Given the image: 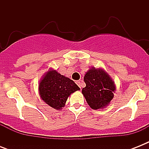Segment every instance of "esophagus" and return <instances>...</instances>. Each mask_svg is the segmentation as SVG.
Instances as JSON below:
<instances>
[{"label":"esophagus","mask_w":149,"mask_h":149,"mask_svg":"<svg viewBox=\"0 0 149 149\" xmlns=\"http://www.w3.org/2000/svg\"><path fill=\"white\" fill-rule=\"evenodd\" d=\"M76 84L78 85V86H79V88H81V82L80 81H77L76 82Z\"/></svg>","instance_id":"1"}]
</instances>
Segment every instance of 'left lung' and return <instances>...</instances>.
Returning a JSON list of instances; mask_svg holds the SVG:
<instances>
[{"instance_id":"obj_1","label":"left lung","mask_w":149,"mask_h":149,"mask_svg":"<svg viewBox=\"0 0 149 149\" xmlns=\"http://www.w3.org/2000/svg\"><path fill=\"white\" fill-rule=\"evenodd\" d=\"M86 86L82 93L92 109L106 107L113 97L114 82L103 70L92 68L84 76Z\"/></svg>"}]
</instances>
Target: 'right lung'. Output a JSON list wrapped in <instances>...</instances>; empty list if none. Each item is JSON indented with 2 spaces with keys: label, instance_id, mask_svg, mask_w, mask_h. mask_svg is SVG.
Masks as SVG:
<instances>
[{
  "label": "right lung",
  "instance_id": "add662e5",
  "mask_svg": "<svg viewBox=\"0 0 149 149\" xmlns=\"http://www.w3.org/2000/svg\"><path fill=\"white\" fill-rule=\"evenodd\" d=\"M79 90V86L72 79L59 74L56 70L48 72L39 84L41 98L57 110L64 107L71 93Z\"/></svg>",
  "mask_w": 149,
  "mask_h": 149
}]
</instances>
